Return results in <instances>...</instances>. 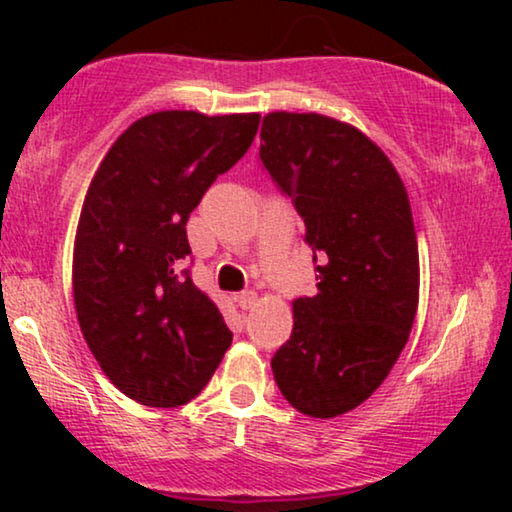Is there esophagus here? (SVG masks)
Here are the masks:
<instances>
[{
	"label": "esophagus",
	"instance_id": "34e87169",
	"mask_svg": "<svg viewBox=\"0 0 512 512\" xmlns=\"http://www.w3.org/2000/svg\"><path fill=\"white\" fill-rule=\"evenodd\" d=\"M258 303V293L256 291H242L240 296H237V305L242 307V310H254Z\"/></svg>",
	"mask_w": 512,
	"mask_h": 512
}]
</instances>
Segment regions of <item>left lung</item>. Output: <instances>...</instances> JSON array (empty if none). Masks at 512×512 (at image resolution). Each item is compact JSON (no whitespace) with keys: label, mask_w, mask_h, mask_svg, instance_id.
<instances>
[{"label":"left lung","mask_w":512,"mask_h":512,"mask_svg":"<svg viewBox=\"0 0 512 512\" xmlns=\"http://www.w3.org/2000/svg\"><path fill=\"white\" fill-rule=\"evenodd\" d=\"M261 163L296 205L317 293L293 300V331L272 356L279 391L307 417L354 410L410 338L419 254L396 167L354 125L321 114L263 118Z\"/></svg>","instance_id":"1"}]
</instances>
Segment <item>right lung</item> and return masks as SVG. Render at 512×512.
Returning <instances> with one entry per match:
<instances>
[{
    "mask_svg": "<svg viewBox=\"0 0 512 512\" xmlns=\"http://www.w3.org/2000/svg\"><path fill=\"white\" fill-rule=\"evenodd\" d=\"M258 121L156 111L116 139L90 181L74 242L76 317L104 375L132 401L188 403L233 342L184 270L186 221L247 153Z\"/></svg>",
    "mask_w": 512,
    "mask_h": 512,
    "instance_id": "obj_1",
    "label": "right lung"
}]
</instances>
